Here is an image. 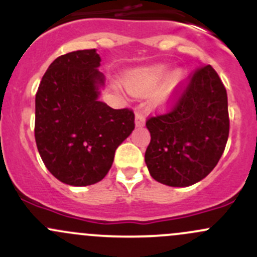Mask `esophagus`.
<instances>
[{"instance_id": "1", "label": "esophagus", "mask_w": 257, "mask_h": 257, "mask_svg": "<svg viewBox=\"0 0 257 257\" xmlns=\"http://www.w3.org/2000/svg\"><path fill=\"white\" fill-rule=\"evenodd\" d=\"M144 121H145L144 114L142 113V112H139V110H138V112H136V125L137 126L143 125Z\"/></svg>"}]
</instances>
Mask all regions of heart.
<instances>
[{
	"instance_id": "heart-1",
	"label": "heart",
	"mask_w": 257,
	"mask_h": 257,
	"mask_svg": "<svg viewBox=\"0 0 257 257\" xmlns=\"http://www.w3.org/2000/svg\"><path fill=\"white\" fill-rule=\"evenodd\" d=\"M165 74V68L164 67H153V68L145 71V84H137V83H132L129 85L132 93H136V94H141V93H144L147 90V87H149L150 84H154L158 80L162 79ZM180 80V76L177 74L174 76L170 80L169 83V89H172L175 84Z\"/></svg>"
}]
</instances>
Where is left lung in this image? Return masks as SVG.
I'll return each instance as SVG.
<instances>
[{
    "label": "left lung",
    "mask_w": 257,
    "mask_h": 257,
    "mask_svg": "<svg viewBox=\"0 0 257 257\" xmlns=\"http://www.w3.org/2000/svg\"><path fill=\"white\" fill-rule=\"evenodd\" d=\"M168 110L149 116L145 163L150 175L169 186L198 183L216 167L229 138L227 94L210 64L196 68L172 93Z\"/></svg>",
    "instance_id": "1"
}]
</instances>
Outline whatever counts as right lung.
I'll return each mask as SVG.
<instances>
[{"label": "right lung", "mask_w": 257, "mask_h": 257, "mask_svg": "<svg viewBox=\"0 0 257 257\" xmlns=\"http://www.w3.org/2000/svg\"><path fill=\"white\" fill-rule=\"evenodd\" d=\"M95 49L54 59L36 93L35 138L46 168L62 183L87 186L107 175L116 148L134 126V112L98 100L104 77Z\"/></svg>", "instance_id": "right-lung-1"}]
</instances>
